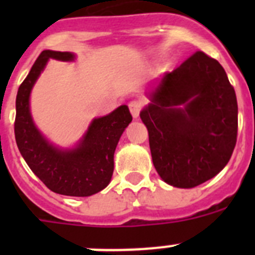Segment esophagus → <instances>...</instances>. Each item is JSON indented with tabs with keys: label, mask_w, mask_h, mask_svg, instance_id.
Segmentation results:
<instances>
[{
	"label": "esophagus",
	"mask_w": 255,
	"mask_h": 255,
	"mask_svg": "<svg viewBox=\"0 0 255 255\" xmlns=\"http://www.w3.org/2000/svg\"><path fill=\"white\" fill-rule=\"evenodd\" d=\"M141 107H143V102H141V101L134 100L129 103V110L130 112H131L134 119H138L139 117V114H140L141 111Z\"/></svg>",
	"instance_id": "esophagus-1"
}]
</instances>
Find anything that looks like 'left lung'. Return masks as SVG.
Listing matches in <instances>:
<instances>
[{"mask_svg": "<svg viewBox=\"0 0 255 255\" xmlns=\"http://www.w3.org/2000/svg\"><path fill=\"white\" fill-rule=\"evenodd\" d=\"M140 112L153 164L164 182L194 188L231 158L238 136V101L226 71L198 51L164 74Z\"/></svg>", "mask_w": 255, "mask_h": 255, "instance_id": "8db88e82", "label": "left lung"}]
</instances>
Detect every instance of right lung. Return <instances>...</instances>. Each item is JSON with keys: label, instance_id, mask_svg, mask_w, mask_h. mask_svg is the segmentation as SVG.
Segmentation results:
<instances>
[{"label": "right lung", "instance_id": "obj_1", "mask_svg": "<svg viewBox=\"0 0 255 255\" xmlns=\"http://www.w3.org/2000/svg\"><path fill=\"white\" fill-rule=\"evenodd\" d=\"M74 57L71 52L49 49L38 56L17 91L15 139L22 158L49 190L70 197H89L111 181L115 149L132 117L124 105L107 116L94 119L74 149L56 148L40 134L29 108L31 88L49 58L73 61Z\"/></svg>", "mask_w": 255, "mask_h": 255}]
</instances>
